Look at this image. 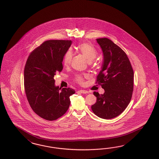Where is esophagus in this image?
<instances>
[{"label": "esophagus", "instance_id": "34e87169", "mask_svg": "<svg viewBox=\"0 0 159 159\" xmlns=\"http://www.w3.org/2000/svg\"><path fill=\"white\" fill-rule=\"evenodd\" d=\"M78 93H88L89 92L86 90H84V89H80L79 91H78Z\"/></svg>", "mask_w": 159, "mask_h": 159}]
</instances>
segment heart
<instances>
[{
	"label": "heart",
	"instance_id": "heart-1",
	"mask_svg": "<svg viewBox=\"0 0 159 159\" xmlns=\"http://www.w3.org/2000/svg\"><path fill=\"white\" fill-rule=\"evenodd\" d=\"M77 50L81 53L87 60L89 62H91L95 58H96L97 55V50L95 48L89 43H82L79 45L77 47ZM72 58V53L71 51H67L64 55L63 59V63L64 66H68L70 63ZM76 81L79 83H83V79L82 76L78 75L76 78Z\"/></svg>",
	"mask_w": 159,
	"mask_h": 159
}]
</instances>
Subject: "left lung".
Wrapping results in <instances>:
<instances>
[{
    "instance_id": "left-lung-1",
    "label": "left lung",
    "mask_w": 159,
    "mask_h": 159,
    "mask_svg": "<svg viewBox=\"0 0 159 159\" xmlns=\"http://www.w3.org/2000/svg\"><path fill=\"white\" fill-rule=\"evenodd\" d=\"M103 54V62L97 76L105 90L103 94L93 92L97 102L91 106L93 113L103 119L120 115L130 103L133 91L134 72L124 51L107 39H97Z\"/></svg>"
}]
</instances>
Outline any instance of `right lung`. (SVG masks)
Segmentation results:
<instances>
[{
  "instance_id": "right-lung-1",
  "label": "right lung",
  "mask_w": 159,
  "mask_h": 159,
  "mask_svg": "<svg viewBox=\"0 0 159 159\" xmlns=\"http://www.w3.org/2000/svg\"><path fill=\"white\" fill-rule=\"evenodd\" d=\"M72 42L49 40L31 52L24 70V86L32 110L48 120L63 116L70 107V97L75 93L70 88L55 85L54 76L62 70V61Z\"/></svg>"
}]
</instances>
